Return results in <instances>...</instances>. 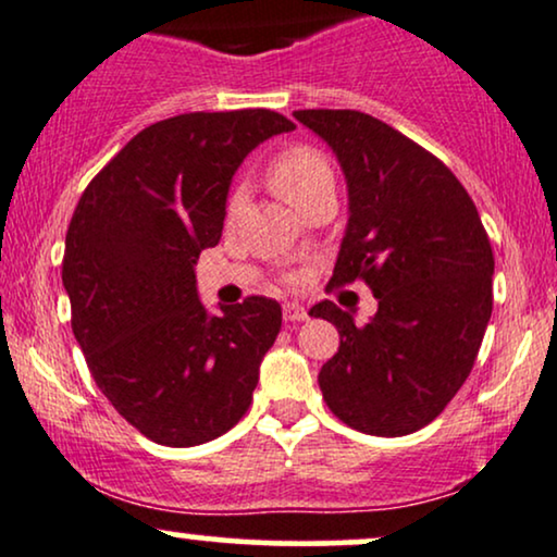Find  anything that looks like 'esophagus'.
<instances>
[{
  "label": "esophagus",
  "instance_id": "obj_1",
  "mask_svg": "<svg viewBox=\"0 0 557 557\" xmlns=\"http://www.w3.org/2000/svg\"><path fill=\"white\" fill-rule=\"evenodd\" d=\"M284 320H289V323H294V320H307L305 305H299V302H286V305H284Z\"/></svg>",
  "mask_w": 557,
  "mask_h": 557
}]
</instances>
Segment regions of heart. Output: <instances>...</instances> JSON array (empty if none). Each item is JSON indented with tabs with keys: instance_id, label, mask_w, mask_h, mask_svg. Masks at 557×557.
<instances>
[{
	"instance_id": "obj_1",
	"label": "heart",
	"mask_w": 557,
	"mask_h": 557,
	"mask_svg": "<svg viewBox=\"0 0 557 557\" xmlns=\"http://www.w3.org/2000/svg\"><path fill=\"white\" fill-rule=\"evenodd\" d=\"M268 180H271L273 189H276L281 198L292 202L294 208H299L320 187L333 182V172L329 161L318 150L307 146H294L273 159L271 169H268ZM242 200H245L242 198V189H237L228 198V213H237L242 208Z\"/></svg>"
}]
</instances>
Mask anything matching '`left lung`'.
<instances>
[{"mask_svg":"<svg viewBox=\"0 0 557 557\" xmlns=\"http://www.w3.org/2000/svg\"><path fill=\"white\" fill-rule=\"evenodd\" d=\"M336 156L349 219L329 286L364 278L377 312L357 325L323 299L310 315L338 329L320 370L344 424L398 437L433 422L472 372L493 312V247L472 198L443 161L375 116L299 109Z\"/></svg>","mask_w":557,"mask_h":557,"instance_id":"left-lung-1","label":"left lung"}]
</instances>
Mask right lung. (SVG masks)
<instances>
[{
  "instance_id": "obj_1",
  "label": "right lung",
  "mask_w": 557,
  "mask_h": 557,
  "mask_svg": "<svg viewBox=\"0 0 557 557\" xmlns=\"http://www.w3.org/2000/svg\"><path fill=\"white\" fill-rule=\"evenodd\" d=\"M292 129L271 109L156 122L96 174L72 213L62 263L72 333L111 407L161 446H200L250 409L281 305L247 297L213 315L195 265L219 245L242 161Z\"/></svg>"
}]
</instances>
